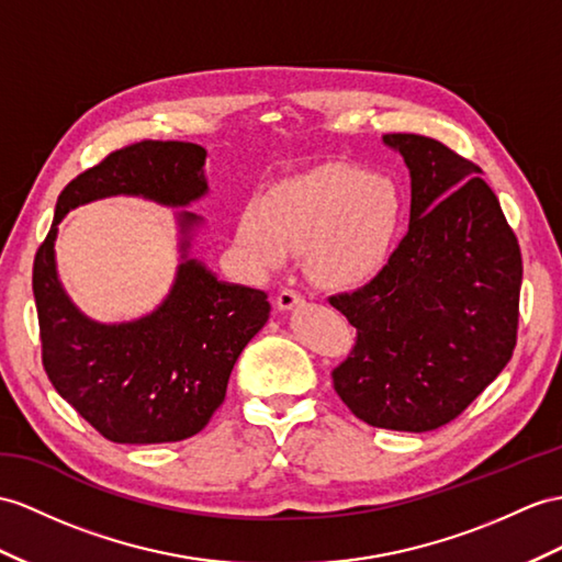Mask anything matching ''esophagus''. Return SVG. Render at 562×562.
<instances>
[{"instance_id":"obj_1","label":"esophagus","mask_w":562,"mask_h":562,"mask_svg":"<svg viewBox=\"0 0 562 562\" xmlns=\"http://www.w3.org/2000/svg\"><path fill=\"white\" fill-rule=\"evenodd\" d=\"M303 303H305L303 295L295 293V291H289V289H283V291L277 295V307H279L281 312H289V310H293V307H297V305H303Z\"/></svg>"}]
</instances>
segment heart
Listing matches in <instances>:
<instances>
[{
    "label": "heart",
    "instance_id": "heart-1",
    "mask_svg": "<svg viewBox=\"0 0 562 562\" xmlns=\"http://www.w3.org/2000/svg\"><path fill=\"white\" fill-rule=\"evenodd\" d=\"M401 222L403 198L389 176L322 167L245 204L236 245L259 277L283 269L293 252H305L314 283L355 291L389 265Z\"/></svg>",
    "mask_w": 562,
    "mask_h": 562
}]
</instances>
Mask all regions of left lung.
Here are the masks:
<instances>
[{
    "instance_id": "obj_1",
    "label": "left lung",
    "mask_w": 562,
    "mask_h": 562,
    "mask_svg": "<svg viewBox=\"0 0 562 562\" xmlns=\"http://www.w3.org/2000/svg\"><path fill=\"white\" fill-rule=\"evenodd\" d=\"M384 145L409 171V228L379 277L328 300L358 328L331 376L355 417L419 434L456 419L513 358L522 255L476 164L415 133Z\"/></svg>"
}]
</instances>
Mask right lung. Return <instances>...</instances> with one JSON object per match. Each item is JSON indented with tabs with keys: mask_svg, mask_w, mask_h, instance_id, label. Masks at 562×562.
I'll list each match as a JSON object with an SVG mask.
<instances>
[{
	"mask_svg": "<svg viewBox=\"0 0 562 562\" xmlns=\"http://www.w3.org/2000/svg\"><path fill=\"white\" fill-rule=\"evenodd\" d=\"M207 149L143 140L76 176L57 200L33 265L45 372L61 398L114 443H171L204 429L224 403L231 369L269 319L267 293L218 281L190 257L202 216L183 207L207 195ZM131 194L178 209L182 262L168 297L133 323L102 325L80 313L56 273L60 218L94 199Z\"/></svg>",
	"mask_w": 562,
	"mask_h": 562,
	"instance_id": "1",
	"label": "right lung"
}]
</instances>
